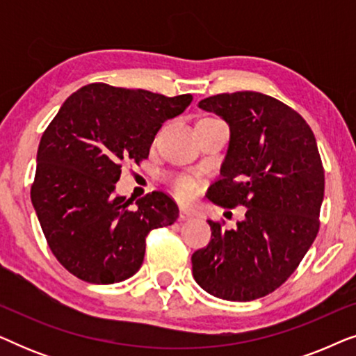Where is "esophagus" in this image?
Here are the masks:
<instances>
[{
	"instance_id": "1",
	"label": "esophagus",
	"mask_w": 356,
	"mask_h": 356,
	"mask_svg": "<svg viewBox=\"0 0 356 356\" xmlns=\"http://www.w3.org/2000/svg\"><path fill=\"white\" fill-rule=\"evenodd\" d=\"M194 216H193V212L191 211H188L186 207H181L179 209V220H191Z\"/></svg>"
}]
</instances>
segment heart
<instances>
[{
    "instance_id": "obj_1",
    "label": "heart",
    "mask_w": 356,
    "mask_h": 356,
    "mask_svg": "<svg viewBox=\"0 0 356 356\" xmlns=\"http://www.w3.org/2000/svg\"><path fill=\"white\" fill-rule=\"evenodd\" d=\"M173 191L181 199H189L197 193V183L189 177H178L173 181Z\"/></svg>"
}]
</instances>
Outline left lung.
Listing matches in <instances>:
<instances>
[{
  "label": "left lung",
  "instance_id": "obj_1",
  "mask_svg": "<svg viewBox=\"0 0 356 356\" xmlns=\"http://www.w3.org/2000/svg\"><path fill=\"white\" fill-rule=\"evenodd\" d=\"M199 108L230 126L220 179L209 189L218 206H245L235 230L209 220L212 236L191 257L194 280L228 301H251L279 289L319 232L324 168L303 116L274 97L233 92Z\"/></svg>",
  "mask_w": 356,
  "mask_h": 356
}]
</instances>
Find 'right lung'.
Masks as SVG:
<instances>
[{"mask_svg":"<svg viewBox=\"0 0 356 356\" xmlns=\"http://www.w3.org/2000/svg\"><path fill=\"white\" fill-rule=\"evenodd\" d=\"M193 95L89 84L70 95L43 133L31 197L60 264L90 284L133 277L150 230L177 222L178 206L162 191L115 194L124 162L149 157L155 134L181 115Z\"/></svg>","mask_w":356,"mask_h":356,"instance_id":"obj_1","label":"right lung"}]
</instances>
